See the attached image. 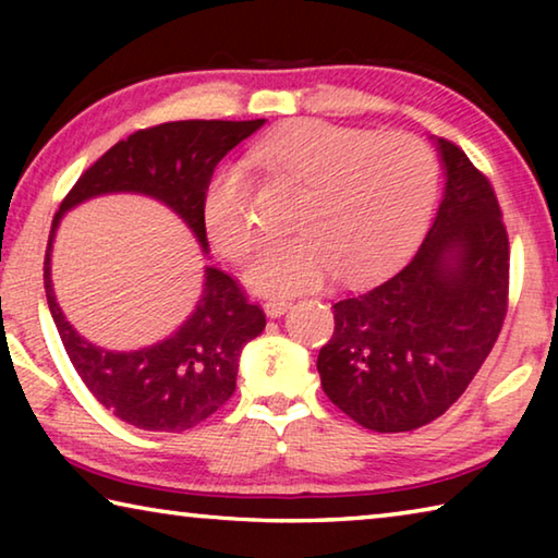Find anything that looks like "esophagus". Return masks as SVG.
Segmentation results:
<instances>
[{"label":"esophagus","instance_id":"1","mask_svg":"<svg viewBox=\"0 0 558 558\" xmlns=\"http://www.w3.org/2000/svg\"><path fill=\"white\" fill-rule=\"evenodd\" d=\"M290 305L292 302H288V300H266V305H263V310H266V315L270 317V319H276V317H282L290 310Z\"/></svg>","mask_w":558,"mask_h":558}]
</instances>
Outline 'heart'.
Returning a JSON list of instances; mask_svg holds the SVG:
<instances>
[{"label": "heart", "instance_id": "heart-1", "mask_svg": "<svg viewBox=\"0 0 558 558\" xmlns=\"http://www.w3.org/2000/svg\"><path fill=\"white\" fill-rule=\"evenodd\" d=\"M251 159L300 192L298 235L266 245L245 270V282L266 295L313 290L327 272L339 282L381 276L426 233L438 194V159L413 135L295 120L258 140ZM248 199L251 184L235 167L221 169L206 189V233L229 260H241L256 241Z\"/></svg>", "mask_w": 558, "mask_h": 558}]
</instances>
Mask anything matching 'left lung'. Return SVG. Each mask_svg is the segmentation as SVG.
Wrapping results in <instances>:
<instances>
[{
    "mask_svg": "<svg viewBox=\"0 0 558 558\" xmlns=\"http://www.w3.org/2000/svg\"><path fill=\"white\" fill-rule=\"evenodd\" d=\"M430 140L446 189L426 239L393 276L335 302V335L317 356L329 401L376 433L446 413L493 352L507 313L509 241L497 196L460 147Z\"/></svg>",
    "mask_w": 558,
    "mask_h": 558,
    "instance_id": "left-lung-1",
    "label": "left lung"
}]
</instances>
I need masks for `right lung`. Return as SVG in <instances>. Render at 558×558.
Segmentation results:
<instances>
[{"label":"right lung","mask_w":558,"mask_h":558,"mask_svg":"<svg viewBox=\"0 0 558 558\" xmlns=\"http://www.w3.org/2000/svg\"><path fill=\"white\" fill-rule=\"evenodd\" d=\"M266 125V120H182L132 132L81 174L51 223L44 260V288L51 317L75 372L88 391L143 430L179 433L209 418L231 399L243 347L266 329V315L245 300L223 270L206 266L196 305L182 325L159 342L112 352L75 332L56 302L51 251L65 211L106 194H143L182 219L209 253L204 196L216 165Z\"/></svg>","instance_id":"obj_1"}]
</instances>
